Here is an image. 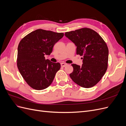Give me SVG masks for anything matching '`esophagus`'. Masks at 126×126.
Masks as SVG:
<instances>
[{"label": "esophagus", "mask_w": 126, "mask_h": 126, "mask_svg": "<svg viewBox=\"0 0 126 126\" xmlns=\"http://www.w3.org/2000/svg\"><path fill=\"white\" fill-rule=\"evenodd\" d=\"M66 65H67V64L66 63H61V66L63 67H65Z\"/></svg>", "instance_id": "obj_1"}]
</instances>
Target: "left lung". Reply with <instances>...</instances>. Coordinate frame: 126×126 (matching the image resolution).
Masks as SVG:
<instances>
[{"label":"left lung","mask_w":126,"mask_h":126,"mask_svg":"<svg viewBox=\"0 0 126 126\" xmlns=\"http://www.w3.org/2000/svg\"><path fill=\"white\" fill-rule=\"evenodd\" d=\"M77 46L76 53L83 56V64H72L69 76L76 84L89 88L101 79L108 68V48L102 38L94 30L82 28L64 34Z\"/></svg>","instance_id":"obj_1"}]
</instances>
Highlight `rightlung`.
<instances>
[{"label":"right lung","mask_w":126,"mask_h":126,"mask_svg":"<svg viewBox=\"0 0 126 126\" xmlns=\"http://www.w3.org/2000/svg\"><path fill=\"white\" fill-rule=\"evenodd\" d=\"M63 35L62 32L39 29L20 40L18 47L17 67L32 88L43 90L51 84L61 66L59 63L46 60L45 55H50L55 44Z\"/></svg>","instance_id":"right-lung-1"}]
</instances>
